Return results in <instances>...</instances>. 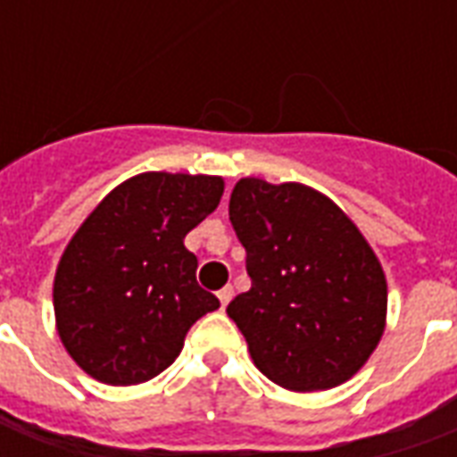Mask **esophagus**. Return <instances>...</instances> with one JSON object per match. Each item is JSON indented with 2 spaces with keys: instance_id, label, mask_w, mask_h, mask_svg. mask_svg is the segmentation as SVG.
<instances>
[{
  "instance_id": "1",
  "label": "esophagus",
  "mask_w": 457,
  "mask_h": 457,
  "mask_svg": "<svg viewBox=\"0 0 457 457\" xmlns=\"http://www.w3.org/2000/svg\"><path fill=\"white\" fill-rule=\"evenodd\" d=\"M232 294H235V291H232V287L220 288V291H218V298H220V303H222V308L228 306V303H229V298H232Z\"/></svg>"
}]
</instances>
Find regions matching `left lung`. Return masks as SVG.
Segmentation results:
<instances>
[{
  "mask_svg": "<svg viewBox=\"0 0 457 457\" xmlns=\"http://www.w3.org/2000/svg\"><path fill=\"white\" fill-rule=\"evenodd\" d=\"M229 222L247 252L252 288L229 301L228 316L254 364L294 392L350 379L386 318V278L353 220L301 183L242 179Z\"/></svg>",
  "mask_w": 457,
  "mask_h": 457,
  "instance_id": "left-lung-1",
  "label": "left lung"
}]
</instances>
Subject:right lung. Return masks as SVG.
Wrapping results in <instances>:
<instances>
[{
    "label": "right lung",
    "mask_w": 457,
    "mask_h": 457,
    "mask_svg": "<svg viewBox=\"0 0 457 457\" xmlns=\"http://www.w3.org/2000/svg\"><path fill=\"white\" fill-rule=\"evenodd\" d=\"M218 176L141 173L90 212L54 284L58 336L97 382L129 386L179 357L190 326L220 301L198 287L183 239L218 208Z\"/></svg>",
    "instance_id": "add662e5"
}]
</instances>
